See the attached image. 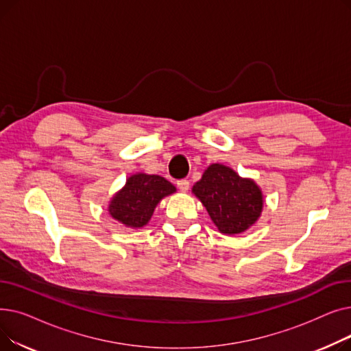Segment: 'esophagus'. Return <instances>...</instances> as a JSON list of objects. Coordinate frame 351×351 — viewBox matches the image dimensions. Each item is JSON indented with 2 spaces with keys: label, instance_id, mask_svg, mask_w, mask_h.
<instances>
[{
  "label": "esophagus",
  "instance_id": "34e87169",
  "mask_svg": "<svg viewBox=\"0 0 351 351\" xmlns=\"http://www.w3.org/2000/svg\"><path fill=\"white\" fill-rule=\"evenodd\" d=\"M176 185H178V188H179L182 192H186V191L189 189V186H191V183H189L188 179H180V180L176 182Z\"/></svg>",
  "mask_w": 351,
  "mask_h": 351
}]
</instances>
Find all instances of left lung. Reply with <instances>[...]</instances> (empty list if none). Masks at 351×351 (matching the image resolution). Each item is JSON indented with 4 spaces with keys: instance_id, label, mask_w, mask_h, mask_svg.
<instances>
[{
    "instance_id": "1",
    "label": "left lung",
    "mask_w": 351,
    "mask_h": 351,
    "mask_svg": "<svg viewBox=\"0 0 351 351\" xmlns=\"http://www.w3.org/2000/svg\"><path fill=\"white\" fill-rule=\"evenodd\" d=\"M193 193L206 208L213 223L226 234H237L261 216L263 197L250 179H242L228 166L213 163L195 183Z\"/></svg>"
}]
</instances>
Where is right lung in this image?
Segmentation results:
<instances>
[{
	"label": "right lung",
	"instance_id": "obj_1",
	"mask_svg": "<svg viewBox=\"0 0 351 351\" xmlns=\"http://www.w3.org/2000/svg\"><path fill=\"white\" fill-rule=\"evenodd\" d=\"M176 189L169 180L158 175L138 173L126 180L125 188L110 200L109 213L128 228L145 226L162 197Z\"/></svg>",
	"mask_w": 351,
	"mask_h": 351
}]
</instances>
